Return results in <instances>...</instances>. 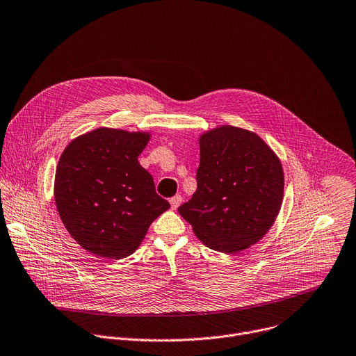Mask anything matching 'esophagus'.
Instances as JSON below:
<instances>
[{"mask_svg": "<svg viewBox=\"0 0 356 356\" xmlns=\"http://www.w3.org/2000/svg\"><path fill=\"white\" fill-rule=\"evenodd\" d=\"M170 204H171V208L175 211V209L182 204V196H181V195L172 196V198L170 200Z\"/></svg>", "mask_w": 356, "mask_h": 356, "instance_id": "34e87169", "label": "esophagus"}]
</instances>
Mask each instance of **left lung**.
I'll use <instances>...</instances> for the list:
<instances>
[{
    "label": "left lung",
    "mask_w": 356,
    "mask_h": 356,
    "mask_svg": "<svg viewBox=\"0 0 356 356\" xmlns=\"http://www.w3.org/2000/svg\"><path fill=\"white\" fill-rule=\"evenodd\" d=\"M200 145L198 186L178 212L209 249L239 253L259 242L279 215L282 164L259 136L238 127L208 131Z\"/></svg>",
    "instance_id": "8db88e82"
}]
</instances>
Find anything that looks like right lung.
Returning <instances> with one entry per match:
<instances>
[{
	"instance_id": "1",
	"label": "right lung",
	"mask_w": 356,
	"mask_h": 356,
	"mask_svg": "<svg viewBox=\"0 0 356 356\" xmlns=\"http://www.w3.org/2000/svg\"><path fill=\"white\" fill-rule=\"evenodd\" d=\"M149 134L96 129L62 152L55 202L72 238L107 259L130 256L149 225L170 208L138 163Z\"/></svg>"
}]
</instances>
